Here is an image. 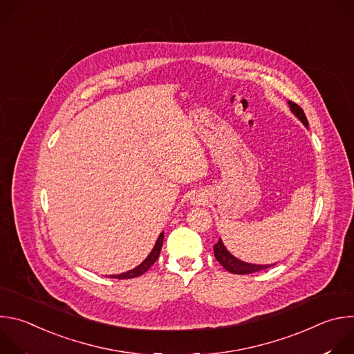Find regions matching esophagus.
<instances>
[{
  "label": "esophagus",
  "mask_w": 354,
  "mask_h": 354,
  "mask_svg": "<svg viewBox=\"0 0 354 354\" xmlns=\"http://www.w3.org/2000/svg\"><path fill=\"white\" fill-rule=\"evenodd\" d=\"M207 201V196H205L203 193H196L193 197H192V205H205Z\"/></svg>",
  "instance_id": "esophagus-1"
}]
</instances>
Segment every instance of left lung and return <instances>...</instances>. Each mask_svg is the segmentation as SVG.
Instances as JSON below:
<instances>
[{"label": "left lung", "mask_w": 354, "mask_h": 354, "mask_svg": "<svg viewBox=\"0 0 354 354\" xmlns=\"http://www.w3.org/2000/svg\"><path fill=\"white\" fill-rule=\"evenodd\" d=\"M288 106H290V111L291 113L304 124L307 129H308V120L306 118V113L304 111H302L297 104L291 102V100H288ZM214 257L216 259L221 263V266L228 270L230 273H234V274H249V273H255V272H261V270H265L276 263H272V265H257V263H248V262H243L241 259H238L236 257H234L231 252L225 248L223 239L220 238L218 242L214 245Z\"/></svg>", "instance_id": "obj_1"}]
</instances>
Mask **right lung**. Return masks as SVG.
<instances>
[{"instance_id": "obj_1", "label": "right lung", "mask_w": 354, "mask_h": 354, "mask_svg": "<svg viewBox=\"0 0 354 354\" xmlns=\"http://www.w3.org/2000/svg\"><path fill=\"white\" fill-rule=\"evenodd\" d=\"M162 243H164V232L160 234V236L157 238V242H156L154 248L151 249L148 257H147L138 266H136L134 269L127 270V272H124V273H120V274H111L109 277H112V279H133V277H138V276L144 274L151 266H153V265L156 263V261L160 258V252H161Z\"/></svg>"}]
</instances>
